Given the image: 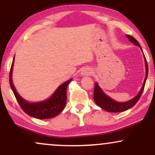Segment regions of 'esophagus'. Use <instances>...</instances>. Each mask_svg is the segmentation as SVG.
<instances>
[{
    "label": "esophagus",
    "instance_id": "esophagus-1",
    "mask_svg": "<svg viewBox=\"0 0 155 155\" xmlns=\"http://www.w3.org/2000/svg\"><path fill=\"white\" fill-rule=\"evenodd\" d=\"M91 73L92 71L89 68H85L84 69V71H82V74H84V75H90V74H91Z\"/></svg>",
    "mask_w": 155,
    "mask_h": 155
}]
</instances>
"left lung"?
Returning <instances> with one entry per match:
<instances>
[{
  "label": "left lung",
  "instance_id": "8db88e82",
  "mask_svg": "<svg viewBox=\"0 0 155 155\" xmlns=\"http://www.w3.org/2000/svg\"><path fill=\"white\" fill-rule=\"evenodd\" d=\"M127 37L128 39L132 43H133L135 45L138 46L140 49L139 43H138V41L136 38H133L132 35H127ZM145 58V63H146V77L143 81V84L142 86L141 90L139 92V93L134 98H133L132 100L127 101V102L124 103H118L116 102L115 101H114L113 99L110 98L108 96H107L106 94H104V92H103V90L100 88V87L98 86L97 83L95 85V89H94V94H93V98L95 101V104L98 106H100L101 108H104V110L107 111L108 112H114V113H116V112H121L126 111V110L129 109V108H132L134 105L138 102V100L140 99V96H141L142 92L143 91V89H144V86L146 84V81H147V75H148V65H147V60Z\"/></svg>",
  "mask_w": 155,
  "mask_h": 155
}]
</instances>
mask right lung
Returning <instances> with one entry per match:
<instances>
[{
  "label": "right lung",
  "instance_id": "right-lung-1",
  "mask_svg": "<svg viewBox=\"0 0 155 155\" xmlns=\"http://www.w3.org/2000/svg\"><path fill=\"white\" fill-rule=\"evenodd\" d=\"M14 60L11 66L9 73V84L17 102L22 109L29 116L37 119H49L57 116L63 110L66 104L67 95L66 90L68 84L72 79L68 80L57 89L52 96L47 101L39 103H29L22 98L16 91L12 79V69H13Z\"/></svg>",
  "mask_w": 155,
  "mask_h": 155
}]
</instances>
